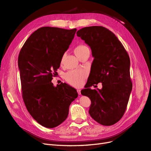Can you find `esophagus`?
<instances>
[{"label":"esophagus","instance_id":"esophagus-1","mask_svg":"<svg viewBox=\"0 0 151 151\" xmlns=\"http://www.w3.org/2000/svg\"><path fill=\"white\" fill-rule=\"evenodd\" d=\"M77 93H78V94L80 95L81 94V89H77Z\"/></svg>","mask_w":151,"mask_h":151}]
</instances>
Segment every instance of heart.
Segmentation results:
<instances>
[{
	"label": "heart",
	"instance_id": "1",
	"mask_svg": "<svg viewBox=\"0 0 151 151\" xmlns=\"http://www.w3.org/2000/svg\"><path fill=\"white\" fill-rule=\"evenodd\" d=\"M88 50H89V48L86 45H79L75 48L74 52L77 57ZM86 76L87 73L85 70L79 69L67 72L64 75V78L68 84L73 86L79 87L83 84Z\"/></svg>",
	"mask_w": 151,
	"mask_h": 151
}]
</instances>
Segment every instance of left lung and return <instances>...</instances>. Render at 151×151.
Returning a JSON list of instances; mask_svg holds the SVG:
<instances>
[{
	"label": "left lung",
	"instance_id": "left-lung-1",
	"mask_svg": "<svg viewBox=\"0 0 151 151\" xmlns=\"http://www.w3.org/2000/svg\"><path fill=\"white\" fill-rule=\"evenodd\" d=\"M77 36L89 45L94 58L86 89L81 91L91 101L89 115L99 124L114 125L124 115L132 89L129 55L115 35L104 27H86ZM99 82L101 90L90 88Z\"/></svg>",
	"mask_w": 151,
	"mask_h": 151
}]
</instances>
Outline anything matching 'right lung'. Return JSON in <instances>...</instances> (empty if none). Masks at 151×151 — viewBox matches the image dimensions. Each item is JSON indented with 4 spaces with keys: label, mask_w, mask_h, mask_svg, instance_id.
Returning a JSON list of instances; mask_svg holds the SVG:
<instances>
[{
    "label": "right lung",
    "mask_w": 151,
    "mask_h": 151,
    "mask_svg": "<svg viewBox=\"0 0 151 151\" xmlns=\"http://www.w3.org/2000/svg\"><path fill=\"white\" fill-rule=\"evenodd\" d=\"M77 29L42 27L26 41L18 57L22 96L31 116L41 125L54 128L68 116L77 91L65 83H52Z\"/></svg>",
    "instance_id": "1"
}]
</instances>
